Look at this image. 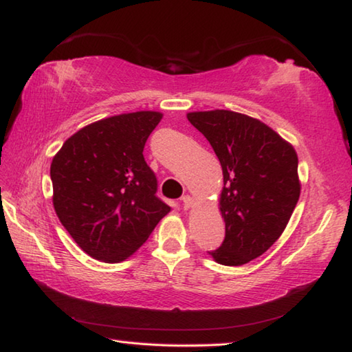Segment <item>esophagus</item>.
Wrapping results in <instances>:
<instances>
[{
    "mask_svg": "<svg viewBox=\"0 0 352 352\" xmlns=\"http://www.w3.org/2000/svg\"><path fill=\"white\" fill-rule=\"evenodd\" d=\"M182 204H183V209H189V208H192V204H194V198H192V197H189V195H184V197H182Z\"/></svg>",
    "mask_w": 352,
    "mask_h": 352,
    "instance_id": "34e87169",
    "label": "esophagus"
}]
</instances>
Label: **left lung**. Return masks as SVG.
<instances>
[{"label":"left lung","mask_w":352,"mask_h":352,"mask_svg":"<svg viewBox=\"0 0 352 352\" xmlns=\"http://www.w3.org/2000/svg\"><path fill=\"white\" fill-rule=\"evenodd\" d=\"M188 120L206 137L223 169L225 240L209 254L220 265L249 263L277 241L298 201L296 151L248 115L217 109L190 112Z\"/></svg>","instance_id":"left-lung-1"}]
</instances>
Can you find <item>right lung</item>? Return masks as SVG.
Masks as SVG:
<instances>
[{
  "mask_svg": "<svg viewBox=\"0 0 352 352\" xmlns=\"http://www.w3.org/2000/svg\"><path fill=\"white\" fill-rule=\"evenodd\" d=\"M162 113L142 111L100 120L67 138L50 164L54 208L82 251L118 263L148 240L170 208L143 149Z\"/></svg>",
  "mask_w": 352,
  "mask_h": 352,
  "instance_id": "add662e5",
  "label": "right lung"
}]
</instances>
